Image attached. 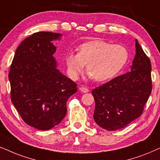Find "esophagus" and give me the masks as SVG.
Wrapping results in <instances>:
<instances>
[{"instance_id":"34e87169","label":"esophagus","mask_w":160,"mask_h":160,"mask_svg":"<svg viewBox=\"0 0 160 160\" xmlns=\"http://www.w3.org/2000/svg\"><path fill=\"white\" fill-rule=\"evenodd\" d=\"M80 91H81V92H82V93H88V91H89V90H88V88H86V87H83V86L80 87Z\"/></svg>"}]
</instances>
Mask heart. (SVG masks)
I'll return each instance as SVG.
<instances>
[{
	"label": "heart",
	"mask_w": 160,
	"mask_h": 160,
	"mask_svg": "<svg viewBox=\"0 0 160 160\" xmlns=\"http://www.w3.org/2000/svg\"><path fill=\"white\" fill-rule=\"evenodd\" d=\"M128 58L129 52L125 47L95 40L79 46L78 53H68L65 63L68 74L74 80L78 79L86 64L87 73L96 81L103 82L116 76Z\"/></svg>",
	"instance_id": "obj_1"
}]
</instances>
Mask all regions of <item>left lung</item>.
<instances>
[{
  "label": "left lung",
  "mask_w": 160,
  "mask_h": 160,
  "mask_svg": "<svg viewBox=\"0 0 160 160\" xmlns=\"http://www.w3.org/2000/svg\"><path fill=\"white\" fill-rule=\"evenodd\" d=\"M135 48L130 72L91 91L95 100L93 118L106 130L121 129L139 118L152 93L150 60L137 39Z\"/></svg>",
  "instance_id": "1"
}]
</instances>
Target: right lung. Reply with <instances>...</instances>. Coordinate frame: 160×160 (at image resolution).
<instances>
[{"mask_svg":"<svg viewBox=\"0 0 160 160\" xmlns=\"http://www.w3.org/2000/svg\"><path fill=\"white\" fill-rule=\"evenodd\" d=\"M62 35L37 32L19 45L11 65V99L27 124L48 130L67 113V102L78 91L75 82L58 69L53 41Z\"/></svg>","mask_w":160,"mask_h":160,"instance_id":"obj_1","label":"right lung"}]
</instances>
